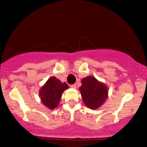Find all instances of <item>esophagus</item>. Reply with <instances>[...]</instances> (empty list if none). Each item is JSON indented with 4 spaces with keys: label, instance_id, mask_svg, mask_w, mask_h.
<instances>
[{
    "label": "esophagus",
    "instance_id": "obj_1",
    "mask_svg": "<svg viewBox=\"0 0 147 147\" xmlns=\"http://www.w3.org/2000/svg\"><path fill=\"white\" fill-rule=\"evenodd\" d=\"M70 87H71L72 88H77V85H76L75 84H72V85L70 86Z\"/></svg>",
    "mask_w": 147,
    "mask_h": 147
}]
</instances>
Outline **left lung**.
<instances>
[{
	"label": "left lung",
	"instance_id": "1",
	"mask_svg": "<svg viewBox=\"0 0 147 147\" xmlns=\"http://www.w3.org/2000/svg\"><path fill=\"white\" fill-rule=\"evenodd\" d=\"M79 91L84 104L89 109L95 110L102 106L107 99L109 88L95 77L88 76L82 79Z\"/></svg>",
	"mask_w": 147,
	"mask_h": 147
}]
</instances>
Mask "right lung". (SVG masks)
<instances>
[{"instance_id":"obj_1","label":"right lung","mask_w":147,"mask_h":147,"mask_svg":"<svg viewBox=\"0 0 147 147\" xmlns=\"http://www.w3.org/2000/svg\"><path fill=\"white\" fill-rule=\"evenodd\" d=\"M65 82L62 83L55 77H51L39 90L41 102L45 107L54 110L58 106L64 90L68 88Z\"/></svg>"}]
</instances>
